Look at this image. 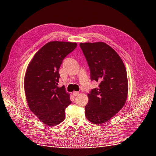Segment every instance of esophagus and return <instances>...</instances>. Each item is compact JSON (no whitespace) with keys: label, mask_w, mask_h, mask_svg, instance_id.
Returning <instances> with one entry per match:
<instances>
[{"label":"esophagus","mask_w":156,"mask_h":156,"mask_svg":"<svg viewBox=\"0 0 156 156\" xmlns=\"http://www.w3.org/2000/svg\"><path fill=\"white\" fill-rule=\"evenodd\" d=\"M72 94H73V95L74 96H78V95L79 94V93L77 92V91H73V92L72 93Z\"/></svg>","instance_id":"34e87169"}]
</instances>
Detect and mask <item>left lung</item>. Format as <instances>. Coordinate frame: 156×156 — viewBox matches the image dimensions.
I'll list each match as a JSON object with an SVG mask.
<instances>
[{
	"label": "left lung",
	"mask_w": 156,
	"mask_h": 156,
	"mask_svg": "<svg viewBox=\"0 0 156 156\" xmlns=\"http://www.w3.org/2000/svg\"><path fill=\"white\" fill-rule=\"evenodd\" d=\"M90 69L91 80L98 88L87 94V119L94 124L110 120L124 105L128 93L127 72L116 51L103 42L79 44Z\"/></svg>",
	"instance_id": "8db88e82"
}]
</instances>
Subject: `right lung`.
I'll return each mask as SVG.
<instances>
[{"label": "right lung", "mask_w": 156, "mask_h": 156, "mask_svg": "<svg viewBox=\"0 0 156 156\" xmlns=\"http://www.w3.org/2000/svg\"><path fill=\"white\" fill-rule=\"evenodd\" d=\"M77 43L51 41L42 46L29 63L24 79L28 105L39 119L49 126L61 123L71 103L64 86L58 87L59 69Z\"/></svg>", "instance_id": "right-lung-1"}]
</instances>
